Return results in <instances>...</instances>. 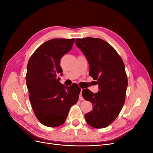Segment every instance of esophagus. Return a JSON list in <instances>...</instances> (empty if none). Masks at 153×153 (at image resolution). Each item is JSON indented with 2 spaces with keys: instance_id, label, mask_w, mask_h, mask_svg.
<instances>
[{
  "instance_id": "34e87169",
  "label": "esophagus",
  "mask_w": 153,
  "mask_h": 153,
  "mask_svg": "<svg viewBox=\"0 0 153 153\" xmlns=\"http://www.w3.org/2000/svg\"><path fill=\"white\" fill-rule=\"evenodd\" d=\"M82 89H81V92H80V96H79V100H84V98H83V97L82 96Z\"/></svg>"
}]
</instances>
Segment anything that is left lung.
<instances>
[{
    "mask_svg": "<svg viewBox=\"0 0 153 153\" xmlns=\"http://www.w3.org/2000/svg\"><path fill=\"white\" fill-rule=\"evenodd\" d=\"M89 64V75L96 80L99 91L88 89L82 94L91 102L93 109L85 114L87 123L95 128H104L117 118L124 104L128 78L121 57L112 46L100 38L76 39Z\"/></svg>",
    "mask_w": 153,
    "mask_h": 153,
    "instance_id": "obj_1",
    "label": "left lung"
}]
</instances>
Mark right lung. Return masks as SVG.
I'll return each mask as SVG.
<instances>
[{
	"mask_svg": "<svg viewBox=\"0 0 153 153\" xmlns=\"http://www.w3.org/2000/svg\"><path fill=\"white\" fill-rule=\"evenodd\" d=\"M75 39L46 41L29 60L26 84L29 100L37 119L46 126L54 128L63 124L71 106L78 101L80 88L76 84L66 87L57 77L62 75L61 59L71 50Z\"/></svg>",
	"mask_w": 153,
	"mask_h": 153,
	"instance_id": "right-lung-1",
	"label": "right lung"
}]
</instances>
